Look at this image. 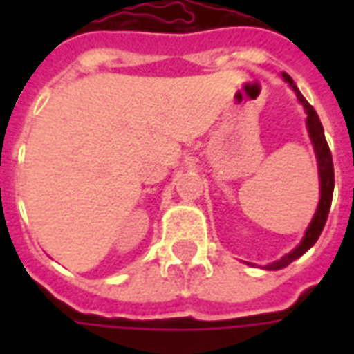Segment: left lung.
Masks as SVG:
<instances>
[{
  "mask_svg": "<svg viewBox=\"0 0 354 354\" xmlns=\"http://www.w3.org/2000/svg\"><path fill=\"white\" fill-rule=\"evenodd\" d=\"M284 81L288 83L290 87L294 88L297 94L299 102L304 104L305 111H307V129H309V136L313 140V146H315V153H317V161H319V176H320V203L317 212H315V218L313 222L309 223L307 227V233H305L304 241L299 243V246H296L290 254H286L284 258H281L274 263H269L267 269H282L288 263H292L294 260H297L301 254H305L309 248H311L317 239L320 237V233L324 230V223L328 220V212H330V205H332V195H334V162H332V153H330V147H328V142L324 138V129H322V123H320L317 111L313 108L309 102L305 100L304 94L299 93L296 87V83L292 81L288 73H282Z\"/></svg>",
  "mask_w": 354,
  "mask_h": 354,
  "instance_id": "left-lung-1",
  "label": "left lung"
}]
</instances>
